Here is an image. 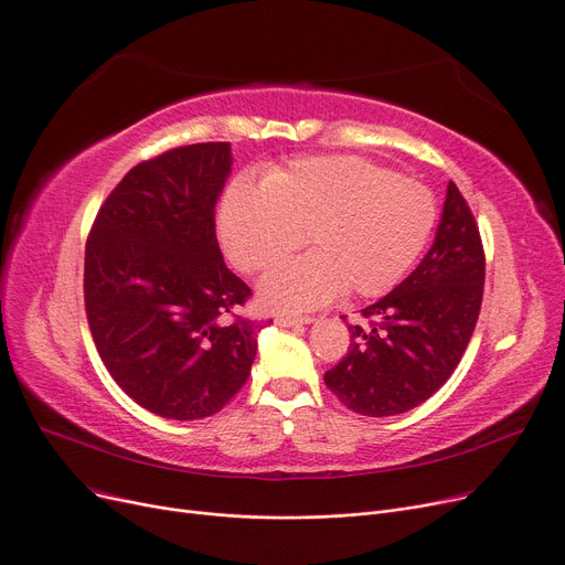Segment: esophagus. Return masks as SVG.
<instances>
[{
    "mask_svg": "<svg viewBox=\"0 0 565 565\" xmlns=\"http://www.w3.org/2000/svg\"><path fill=\"white\" fill-rule=\"evenodd\" d=\"M275 322L279 324V328H298V324H309V322H313V318H309V316H277L275 318Z\"/></svg>",
    "mask_w": 565,
    "mask_h": 565,
    "instance_id": "obj_1",
    "label": "esophagus"
}]
</instances>
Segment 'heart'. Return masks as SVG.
<instances>
[{
	"mask_svg": "<svg viewBox=\"0 0 565 565\" xmlns=\"http://www.w3.org/2000/svg\"><path fill=\"white\" fill-rule=\"evenodd\" d=\"M437 220L433 192L354 156L300 158L241 175L224 192L217 231L228 260L256 275L305 245L311 254L260 281L273 311H307L345 290L380 298L398 286L424 252Z\"/></svg>",
	"mask_w": 565,
	"mask_h": 565,
	"instance_id": "1",
	"label": "heart"
}]
</instances>
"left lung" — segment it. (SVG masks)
Here are the masks:
<instances>
[{
    "instance_id": "8db88e82",
    "label": "left lung",
    "mask_w": 565,
    "mask_h": 565,
    "mask_svg": "<svg viewBox=\"0 0 565 565\" xmlns=\"http://www.w3.org/2000/svg\"><path fill=\"white\" fill-rule=\"evenodd\" d=\"M483 281L479 226L451 181L433 247L403 284L362 309L371 328L350 324L348 354L324 373V384L364 417H394L422 405L460 364L479 320Z\"/></svg>"
}]
</instances>
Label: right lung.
<instances>
[{"instance_id": "obj_1", "label": "right lung", "mask_w": 565, "mask_h": 565, "mask_svg": "<svg viewBox=\"0 0 565 565\" xmlns=\"http://www.w3.org/2000/svg\"><path fill=\"white\" fill-rule=\"evenodd\" d=\"M231 143L178 146L130 169L96 215L84 307L98 354L135 403L164 419L220 412L249 377L252 295L220 252L215 203Z\"/></svg>"}]
</instances>
